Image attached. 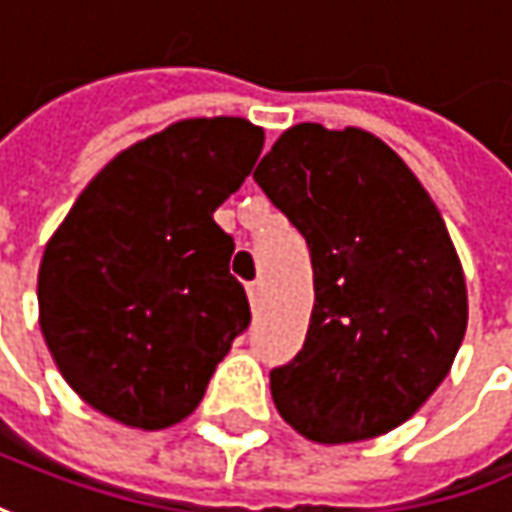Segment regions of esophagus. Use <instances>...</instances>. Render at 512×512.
<instances>
[{"label": "esophagus", "mask_w": 512, "mask_h": 512, "mask_svg": "<svg viewBox=\"0 0 512 512\" xmlns=\"http://www.w3.org/2000/svg\"><path fill=\"white\" fill-rule=\"evenodd\" d=\"M262 296H265V285H262V282H250V285H247V299H250L253 308H259Z\"/></svg>", "instance_id": "34e87169"}]
</instances>
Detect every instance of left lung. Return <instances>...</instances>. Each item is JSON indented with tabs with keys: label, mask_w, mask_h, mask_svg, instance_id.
Returning <instances> with one entry per match:
<instances>
[{
	"label": "left lung",
	"mask_w": 512,
	"mask_h": 512,
	"mask_svg": "<svg viewBox=\"0 0 512 512\" xmlns=\"http://www.w3.org/2000/svg\"><path fill=\"white\" fill-rule=\"evenodd\" d=\"M253 178L314 268L305 345L270 371L282 421L328 447L392 432L444 383L467 331L464 268L435 201L357 126L296 123Z\"/></svg>",
	"instance_id": "8db88e82"
}]
</instances>
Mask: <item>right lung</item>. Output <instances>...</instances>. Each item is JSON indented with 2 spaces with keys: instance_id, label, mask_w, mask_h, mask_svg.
Here are the masks:
<instances>
[{
  "instance_id": "add662e5",
  "label": "right lung",
  "mask_w": 512,
  "mask_h": 512,
  "mask_svg": "<svg viewBox=\"0 0 512 512\" xmlns=\"http://www.w3.org/2000/svg\"><path fill=\"white\" fill-rule=\"evenodd\" d=\"M244 117H187L100 169L45 244L39 328L65 383L112 421L190 418L250 325L230 276L233 239L213 221L262 155Z\"/></svg>"
}]
</instances>
